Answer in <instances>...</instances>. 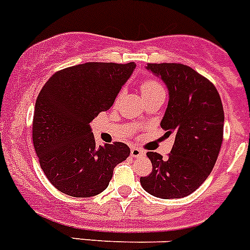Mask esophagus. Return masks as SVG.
Wrapping results in <instances>:
<instances>
[{"label": "esophagus", "mask_w": 250, "mask_h": 250, "mask_svg": "<svg viewBox=\"0 0 250 250\" xmlns=\"http://www.w3.org/2000/svg\"><path fill=\"white\" fill-rule=\"evenodd\" d=\"M130 155H131V158H140V156L145 155V151L144 150L139 149V147L132 146L131 149H130Z\"/></svg>", "instance_id": "34e87169"}]
</instances>
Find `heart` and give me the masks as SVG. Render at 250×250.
<instances>
[{
  "mask_svg": "<svg viewBox=\"0 0 250 250\" xmlns=\"http://www.w3.org/2000/svg\"><path fill=\"white\" fill-rule=\"evenodd\" d=\"M158 91H163V87H161V85L156 80L145 79V80L141 83V92H143V96Z\"/></svg>",
  "mask_w": 250,
  "mask_h": 250,
  "instance_id": "b5f03b06",
  "label": "heart"
}]
</instances>
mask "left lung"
Segmentation results:
<instances>
[{"instance_id":"1","label":"left lung","mask_w":250,"mask_h":250,"mask_svg":"<svg viewBox=\"0 0 250 250\" xmlns=\"http://www.w3.org/2000/svg\"><path fill=\"white\" fill-rule=\"evenodd\" d=\"M164 81L169 101L160 125L175 134L167 159L147 151L152 171L141 176L144 190L161 199L184 198L211 173L223 141L224 110L219 92L207 77L183 63H147Z\"/></svg>"}]
</instances>
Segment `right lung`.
I'll list each match as a JSON object with an SVG mask.
<instances>
[{
    "mask_svg": "<svg viewBox=\"0 0 250 250\" xmlns=\"http://www.w3.org/2000/svg\"><path fill=\"white\" fill-rule=\"evenodd\" d=\"M135 63L86 62L55 72L37 96L32 141L46 178L75 198L100 194L130 155L124 143L98 146L90 123L109 110Z\"/></svg>",
    "mask_w": 250,
    "mask_h": 250,
    "instance_id": "obj_1",
    "label": "right lung"
}]
</instances>
